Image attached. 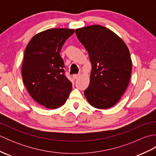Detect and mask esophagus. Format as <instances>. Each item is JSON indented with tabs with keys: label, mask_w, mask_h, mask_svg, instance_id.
I'll list each match as a JSON object with an SVG mask.
<instances>
[{
	"label": "esophagus",
	"mask_w": 156,
	"mask_h": 156,
	"mask_svg": "<svg viewBox=\"0 0 156 156\" xmlns=\"http://www.w3.org/2000/svg\"><path fill=\"white\" fill-rule=\"evenodd\" d=\"M80 77V74H74L73 75V78L74 79H77Z\"/></svg>",
	"instance_id": "obj_1"
}]
</instances>
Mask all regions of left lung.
<instances>
[{
	"mask_svg": "<svg viewBox=\"0 0 156 156\" xmlns=\"http://www.w3.org/2000/svg\"><path fill=\"white\" fill-rule=\"evenodd\" d=\"M92 65L84 93L92 107L107 109L117 104L130 81L132 61L125 43L110 29L94 25L76 29Z\"/></svg>",
	"mask_w": 156,
	"mask_h": 156,
	"instance_id": "obj_1",
	"label": "left lung"
}]
</instances>
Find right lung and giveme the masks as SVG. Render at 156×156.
<instances>
[{
	"instance_id": "1",
	"label": "right lung",
	"mask_w": 156,
	"mask_h": 156,
	"mask_svg": "<svg viewBox=\"0 0 156 156\" xmlns=\"http://www.w3.org/2000/svg\"><path fill=\"white\" fill-rule=\"evenodd\" d=\"M74 32L70 29H47L34 35L25 48L21 68L23 83L34 100L47 108L61 107L72 90L59 52Z\"/></svg>"
}]
</instances>
